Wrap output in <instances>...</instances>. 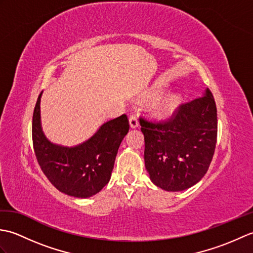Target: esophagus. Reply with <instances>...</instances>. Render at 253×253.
<instances>
[{
  "mask_svg": "<svg viewBox=\"0 0 253 253\" xmlns=\"http://www.w3.org/2000/svg\"><path fill=\"white\" fill-rule=\"evenodd\" d=\"M129 124H130V127L131 128H136V127L139 126V121H138L137 115H135V114L130 115V117H129Z\"/></svg>",
  "mask_w": 253,
  "mask_h": 253,
  "instance_id": "obj_1",
  "label": "esophagus"
}]
</instances>
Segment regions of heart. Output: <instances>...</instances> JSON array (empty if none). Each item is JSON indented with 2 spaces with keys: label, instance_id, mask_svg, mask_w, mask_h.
Masks as SVG:
<instances>
[{
  "label": "heart",
  "instance_id": "heart-1",
  "mask_svg": "<svg viewBox=\"0 0 253 253\" xmlns=\"http://www.w3.org/2000/svg\"><path fill=\"white\" fill-rule=\"evenodd\" d=\"M181 96L178 94H171L166 96L162 101L160 102L158 107H157V112L160 116H168L170 115L177 107L179 106L181 103Z\"/></svg>",
  "mask_w": 253,
  "mask_h": 253
}]
</instances>
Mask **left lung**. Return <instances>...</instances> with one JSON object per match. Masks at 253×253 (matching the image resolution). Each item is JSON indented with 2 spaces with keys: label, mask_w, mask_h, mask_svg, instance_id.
I'll return each instance as SVG.
<instances>
[{
  "label": "left lung",
  "mask_w": 253,
  "mask_h": 253,
  "mask_svg": "<svg viewBox=\"0 0 253 253\" xmlns=\"http://www.w3.org/2000/svg\"><path fill=\"white\" fill-rule=\"evenodd\" d=\"M144 136V164L154 185L181 191L196 185L209 169L215 151L217 113L213 94L179 105L169 121L140 118Z\"/></svg>",
  "instance_id": "obj_1"
}]
</instances>
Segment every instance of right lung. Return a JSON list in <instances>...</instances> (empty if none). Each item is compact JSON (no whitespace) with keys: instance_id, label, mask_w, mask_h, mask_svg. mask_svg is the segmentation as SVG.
I'll use <instances>...</instances> for the list:
<instances>
[{"instance_id":"right-lung-1","label":"right lung","mask_w":253,"mask_h":253,"mask_svg":"<svg viewBox=\"0 0 253 253\" xmlns=\"http://www.w3.org/2000/svg\"><path fill=\"white\" fill-rule=\"evenodd\" d=\"M41 95L32 116V142L42 171L56 189L68 196H94L109 182L118 148L129 130L126 114L104 123L87 141L63 147L47 140L42 131Z\"/></svg>"}]
</instances>
